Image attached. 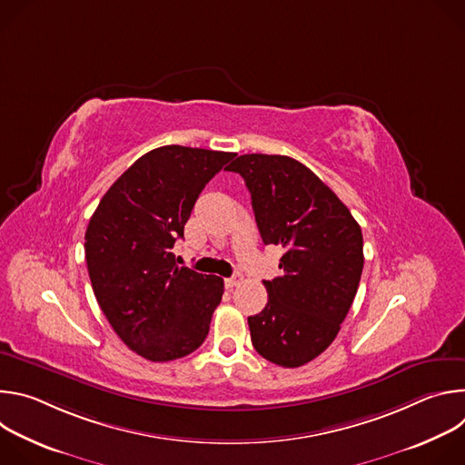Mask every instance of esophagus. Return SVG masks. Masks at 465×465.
Segmentation results:
<instances>
[{"mask_svg": "<svg viewBox=\"0 0 465 465\" xmlns=\"http://www.w3.org/2000/svg\"><path fill=\"white\" fill-rule=\"evenodd\" d=\"M241 282H242V278H241L239 274H237V276H233V278H226V280H224V283H226V287H228V289L237 287Z\"/></svg>", "mask_w": 465, "mask_h": 465, "instance_id": "esophagus-1", "label": "esophagus"}]
</instances>
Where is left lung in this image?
<instances>
[{
    "label": "left lung",
    "instance_id": "1",
    "mask_svg": "<svg viewBox=\"0 0 465 465\" xmlns=\"http://www.w3.org/2000/svg\"><path fill=\"white\" fill-rule=\"evenodd\" d=\"M226 169L244 178L262 242L285 250L282 274L262 282L267 305L248 316L252 344L278 366H303L335 341L353 303L364 267L361 226L294 158L242 154Z\"/></svg>",
    "mask_w": 465,
    "mask_h": 465
}]
</instances>
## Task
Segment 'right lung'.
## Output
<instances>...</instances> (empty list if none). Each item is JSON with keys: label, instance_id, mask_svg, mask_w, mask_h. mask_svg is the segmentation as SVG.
<instances>
[{"label": "right lung", "instance_id": "right-lung-1", "mask_svg": "<svg viewBox=\"0 0 465 465\" xmlns=\"http://www.w3.org/2000/svg\"><path fill=\"white\" fill-rule=\"evenodd\" d=\"M235 156L182 145L158 147L104 193L84 235L94 294L117 337L153 362L201 346L224 282L178 267L173 246L198 194Z\"/></svg>", "mask_w": 465, "mask_h": 465}]
</instances>
